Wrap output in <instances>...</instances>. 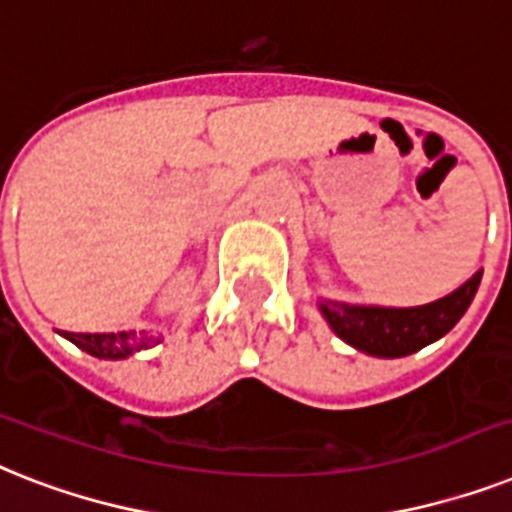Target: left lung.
Masks as SVG:
<instances>
[{"label": "left lung", "mask_w": 512, "mask_h": 512, "mask_svg": "<svg viewBox=\"0 0 512 512\" xmlns=\"http://www.w3.org/2000/svg\"><path fill=\"white\" fill-rule=\"evenodd\" d=\"M481 284V270L447 297L421 307H365L326 299V321L339 339L376 357H402L436 342L463 318Z\"/></svg>", "instance_id": "obj_1"}]
</instances>
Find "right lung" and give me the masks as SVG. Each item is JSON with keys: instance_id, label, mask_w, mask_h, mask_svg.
I'll return each mask as SVG.
<instances>
[{"instance_id": "obj_1", "label": "right lung", "mask_w": 512, "mask_h": 512, "mask_svg": "<svg viewBox=\"0 0 512 512\" xmlns=\"http://www.w3.org/2000/svg\"><path fill=\"white\" fill-rule=\"evenodd\" d=\"M62 336H68L70 342L81 347L83 352H89L94 357H128L136 350H144L149 344H155L152 336H136L134 331H123V334H73V331H62Z\"/></svg>"}]
</instances>
